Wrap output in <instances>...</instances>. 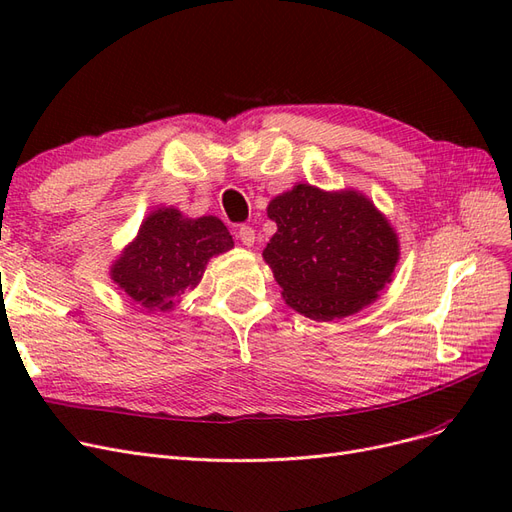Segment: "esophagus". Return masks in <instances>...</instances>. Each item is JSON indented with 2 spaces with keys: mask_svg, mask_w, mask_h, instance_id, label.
I'll return each instance as SVG.
<instances>
[{
  "mask_svg": "<svg viewBox=\"0 0 512 512\" xmlns=\"http://www.w3.org/2000/svg\"><path fill=\"white\" fill-rule=\"evenodd\" d=\"M237 235H239L241 243H243V245H247V247L254 245V241H256V232H254V228H252V226H241Z\"/></svg>",
  "mask_w": 512,
  "mask_h": 512,
  "instance_id": "1",
  "label": "esophagus"
}]
</instances>
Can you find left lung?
Wrapping results in <instances>:
<instances>
[{
  "instance_id": "1",
  "label": "left lung",
  "mask_w": 512,
  "mask_h": 512,
  "mask_svg": "<svg viewBox=\"0 0 512 512\" xmlns=\"http://www.w3.org/2000/svg\"><path fill=\"white\" fill-rule=\"evenodd\" d=\"M267 213L277 232L262 256L284 301L307 318L350 316L391 282L397 235L363 194L299 183L273 198Z\"/></svg>"
}]
</instances>
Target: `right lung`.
I'll use <instances>...</instances> for the list:
<instances>
[{
  "label": "right lung",
  "instance_id": "obj_1",
  "mask_svg": "<svg viewBox=\"0 0 512 512\" xmlns=\"http://www.w3.org/2000/svg\"><path fill=\"white\" fill-rule=\"evenodd\" d=\"M232 247L222 220H188L177 209H158L111 269L113 282L149 312L173 309L185 288H194L207 260Z\"/></svg>",
  "mask_w": 512,
  "mask_h": 512
}]
</instances>
